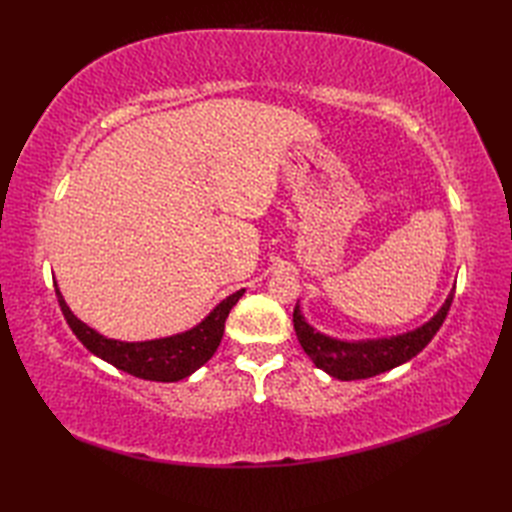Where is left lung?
<instances>
[{
  "instance_id": "1",
  "label": "left lung",
  "mask_w": 512,
  "mask_h": 512,
  "mask_svg": "<svg viewBox=\"0 0 512 512\" xmlns=\"http://www.w3.org/2000/svg\"><path fill=\"white\" fill-rule=\"evenodd\" d=\"M453 297L455 288L438 309V314L427 320L423 327L393 337L344 342V339L324 335L305 320L299 303L294 307L292 322L301 348L318 369L327 371L329 376L337 380H363L384 374V371L397 365H404L421 352L431 342L433 335L440 331L448 309H451Z\"/></svg>"
}]
</instances>
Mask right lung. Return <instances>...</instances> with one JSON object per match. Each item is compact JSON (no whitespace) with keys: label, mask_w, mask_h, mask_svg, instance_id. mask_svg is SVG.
<instances>
[{"label":"right lung","mask_w":512,"mask_h":512,"mask_svg":"<svg viewBox=\"0 0 512 512\" xmlns=\"http://www.w3.org/2000/svg\"><path fill=\"white\" fill-rule=\"evenodd\" d=\"M55 292L72 333L79 337V342L91 354L100 356L102 361L136 378L153 382H179L192 376L198 367H203L218 350L224 335V322L232 305H237V301L243 297L245 288L232 292L230 297L215 305L209 316H205L190 331L149 339V342H119V339L104 337L72 314L57 284Z\"/></svg>","instance_id":"1"}]
</instances>
